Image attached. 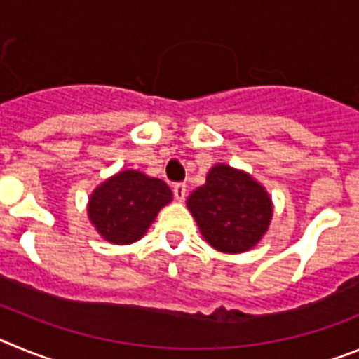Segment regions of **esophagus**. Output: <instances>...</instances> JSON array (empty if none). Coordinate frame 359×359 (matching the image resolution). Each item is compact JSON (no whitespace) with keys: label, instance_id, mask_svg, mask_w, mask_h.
<instances>
[{"label":"esophagus","instance_id":"obj_1","mask_svg":"<svg viewBox=\"0 0 359 359\" xmlns=\"http://www.w3.org/2000/svg\"><path fill=\"white\" fill-rule=\"evenodd\" d=\"M185 196H187V185H185V183H177V185H174V198H176L177 201H180V203L185 201Z\"/></svg>","mask_w":359,"mask_h":359}]
</instances>
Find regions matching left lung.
Segmentation results:
<instances>
[{
    "instance_id": "1",
    "label": "left lung",
    "mask_w": 359,
    "mask_h": 359,
    "mask_svg": "<svg viewBox=\"0 0 359 359\" xmlns=\"http://www.w3.org/2000/svg\"><path fill=\"white\" fill-rule=\"evenodd\" d=\"M187 207L205 241L223 253L252 250L268 231L273 215L264 187L224 163L212 167L205 185L189 196Z\"/></svg>"
}]
</instances>
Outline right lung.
Listing matches in <instances>:
<instances>
[{"instance_id": "1", "label": "right lung", "mask_w": 359, "mask_h": 359, "mask_svg": "<svg viewBox=\"0 0 359 359\" xmlns=\"http://www.w3.org/2000/svg\"><path fill=\"white\" fill-rule=\"evenodd\" d=\"M172 201L169 185L140 170H122L102 182L88 203V217L106 241L131 244L145 236L158 212Z\"/></svg>"}]
</instances>
